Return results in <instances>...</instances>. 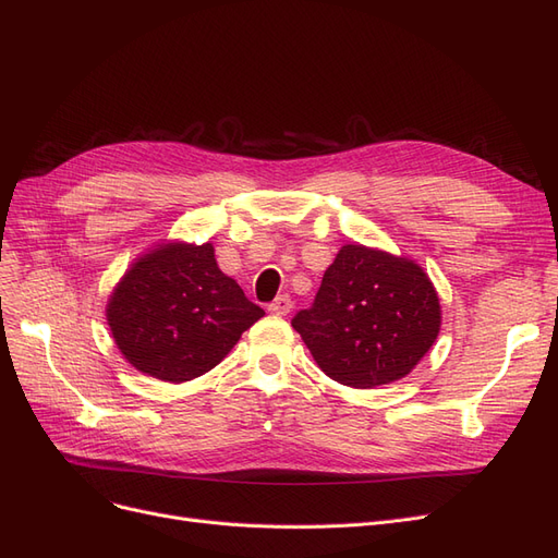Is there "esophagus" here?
<instances>
[{
  "label": "esophagus",
  "mask_w": 558,
  "mask_h": 558,
  "mask_svg": "<svg viewBox=\"0 0 558 558\" xmlns=\"http://www.w3.org/2000/svg\"><path fill=\"white\" fill-rule=\"evenodd\" d=\"M291 310H293L291 295H279L275 302H269V307H267L269 314H277V316H286Z\"/></svg>",
  "instance_id": "esophagus-1"
}]
</instances>
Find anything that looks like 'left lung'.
Masks as SVG:
<instances>
[{
    "instance_id": "left-lung-1",
    "label": "left lung",
    "mask_w": 558,
    "mask_h": 558,
    "mask_svg": "<svg viewBox=\"0 0 558 558\" xmlns=\"http://www.w3.org/2000/svg\"><path fill=\"white\" fill-rule=\"evenodd\" d=\"M291 324L330 379L375 388L408 377L426 356L442 307L418 263L353 242L337 251L314 305Z\"/></svg>"
}]
</instances>
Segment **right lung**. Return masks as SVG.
Wrapping results in <instances>:
<instances>
[{
	"label": "right lung",
	"instance_id": "add662e5",
	"mask_svg": "<svg viewBox=\"0 0 558 558\" xmlns=\"http://www.w3.org/2000/svg\"><path fill=\"white\" fill-rule=\"evenodd\" d=\"M265 312L216 265L214 246L165 242L130 265L107 324L140 373L181 384L209 373Z\"/></svg>",
	"mask_w": 558,
	"mask_h": 558
}]
</instances>
